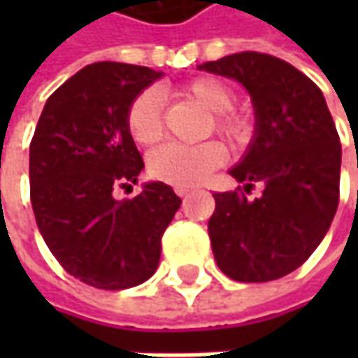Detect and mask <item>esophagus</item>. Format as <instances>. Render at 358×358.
<instances>
[{"mask_svg":"<svg viewBox=\"0 0 358 358\" xmlns=\"http://www.w3.org/2000/svg\"><path fill=\"white\" fill-rule=\"evenodd\" d=\"M175 193L179 195V197H185L191 193V187H175Z\"/></svg>","mask_w":358,"mask_h":358,"instance_id":"34e87169","label":"esophagus"}]
</instances>
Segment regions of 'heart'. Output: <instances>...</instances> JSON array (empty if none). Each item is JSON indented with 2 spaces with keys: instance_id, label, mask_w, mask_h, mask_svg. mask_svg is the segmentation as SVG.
Instances as JSON below:
<instances>
[{
  "instance_id": "heart-1",
  "label": "heart",
  "mask_w": 358,
  "mask_h": 358,
  "mask_svg": "<svg viewBox=\"0 0 358 358\" xmlns=\"http://www.w3.org/2000/svg\"><path fill=\"white\" fill-rule=\"evenodd\" d=\"M179 99L193 101L205 111L213 113L209 129H215L233 143H243L249 137V121L233 111L235 93L225 81L217 77H197L175 90ZM127 131L131 139L141 147H153L161 141L163 105L153 90L141 91L127 109ZM227 157L225 147L219 141H205L197 145H163L153 151L147 161L149 173L175 187H193L217 169Z\"/></svg>"
}]
</instances>
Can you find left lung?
Returning a JSON list of instances; mask_svg holds the SVG:
<instances>
[{"instance_id": "8db88e82", "label": "left lung", "mask_w": 358, "mask_h": 358, "mask_svg": "<svg viewBox=\"0 0 358 358\" xmlns=\"http://www.w3.org/2000/svg\"><path fill=\"white\" fill-rule=\"evenodd\" d=\"M237 79L255 105V139L231 175L245 183L215 193L209 237L219 268L241 282L281 279L319 247L338 207L341 143L321 90L291 63L241 51L199 65ZM264 185L257 200L246 195Z\"/></svg>"}]
</instances>
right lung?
Segmentation results:
<instances>
[{"instance_id":"obj_1","label":"right lung","mask_w":358,"mask_h":358,"mask_svg":"<svg viewBox=\"0 0 358 358\" xmlns=\"http://www.w3.org/2000/svg\"><path fill=\"white\" fill-rule=\"evenodd\" d=\"M161 77L143 65L91 63L49 95L29 145V193L39 233L69 275L119 291L147 281L181 199L161 181L133 199L141 153L127 131L131 101Z\"/></svg>"}]
</instances>
